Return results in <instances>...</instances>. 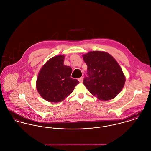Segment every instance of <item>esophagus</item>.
I'll return each mask as SVG.
<instances>
[{
  "label": "esophagus",
  "instance_id": "1",
  "mask_svg": "<svg viewBox=\"0 0 151 151\" xmlns=\"http://www.w3.org/2000/svg\"><path fill=\"white\" fill-rule=\"evenodd\" d=\"M83 77H81L80 78L78 79V81H79L80 83H82L83 82Z\"/></svg>",
  "mask_w": 151,
  "mask_h": 151
}]
</instances>
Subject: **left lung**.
Instances as JSON below:
<instances>
[{
	"mask_svg": "<svg viewBox=\"0 0 151 151\" xmlns=\"http://www.w3.org/2000/svg\"><path fill=\"white\" fill-rule=\"evenodd\" d=\"M83 58L88 75L83 83L90 93L100 100L116 97L124 87L126 77L116 60L101 51H90L83 55Z\"/></svg>",
	"mask_w": 151,
	"mask_h": 151,
	"instance_id": "8db88e82",
	"label": "left lung"
}]
</instances>
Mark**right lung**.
Listing matches in <instances>:
<instances>
[{
    "label": "right lung",
    "instance_id": "1",
    "mask_svg": "<svg viewBox=\"0 0 151 151\" xmlns=\"http://www.w3.org/2000/svg\"><path fill=\"white\" fill-rule=\"evenodd\" d=\"M64 55H55L48 60L40 69L36 87L40 96L51 102L65 100L79 82L70 78L72 69L64 65Z\"/></svg>",
    "mask_w": 151,
    "mask_h": 151
}]
</instances>
